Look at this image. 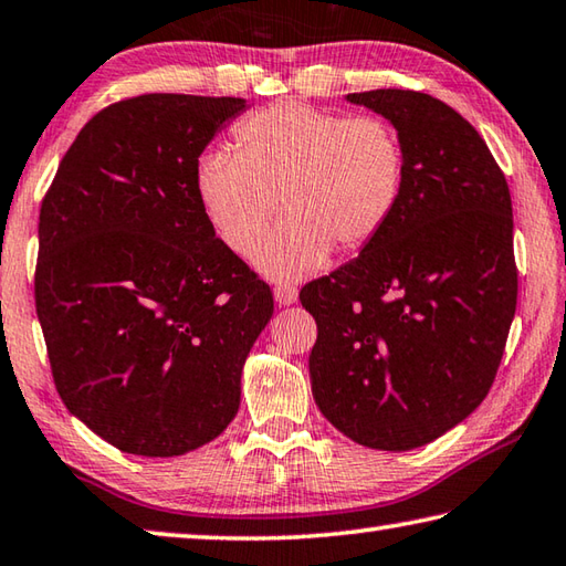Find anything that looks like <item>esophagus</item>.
<instances>
[{"mask_svg":"<svg viewBox=\"0 0 566 566\" xmlns=\"http://www.w3.org/2000/svg\"><path fill=\"white\" fill-rule=\"evenodd\" d=\"M273 297H275V303L287 307V305H293L297 301V291H295L293 285H275L273 287Z\"/></svg>","mask_w":566,"mask_h":566,"instance_id":"obj_1","label":"esophagus"}]
</instances>
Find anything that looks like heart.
I'll return each mask as SVG.
<instances>
[{"label": "heart", "mask_w": 566, "mask_h": 566, "mask_svg": "<svg viewBox=\"0 0 566 566\" xmlns=\"http://www.w3.org/2000/svg\"><path fill=\"white\" fill-rule=\"evenodd\" d=\"M403 189V147L375 115L345 117L307 103H275L237 127V153L207 150L195 165L201 214L223 247L255 251L271 281H297L325 265L333 247L365 249L387 227Z\"/></svg>", "instance_id": "heart-1"}]
</instances>
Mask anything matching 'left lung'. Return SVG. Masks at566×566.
<instances>
[{"instance_id": "obj_1", "label": "left lung", "mask_w": 566, "mask_h": 566, "mask_svg": "<svg viewBox=\"0 0 566 566\" xmlns=\"http://www.w3.org/2000/svg\"><path fill=\"white\" fill-rule=\"evenodd\" d=\"M403 147L397 209L357 259L307 283L317 409L347 439L411 451L468 419L495 379L517 305L513 201L475 127L426 93L345 95Z\"/></svg>"}]
</instances>
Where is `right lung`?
<instances>
[{
    "label": "right lung",
    "mask_w": 566,
    "mask_h": 566,
    "mask_svg": "<svg viewBox=\"0 0 566 566\" xmlns=\"http://www.w3.org/2000/svg\"><path fill=\"white\" fill-rule=\"evenodd\" d=\"M247 108L182 93L115 103L83 125L41 205L34 291L53 381L123 453L185 455L239 411L273 295L211 231L195 165Z\"/></svg>",
    "instance_id": "obj_1"
}]
</instances>
